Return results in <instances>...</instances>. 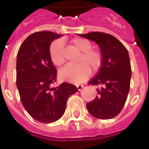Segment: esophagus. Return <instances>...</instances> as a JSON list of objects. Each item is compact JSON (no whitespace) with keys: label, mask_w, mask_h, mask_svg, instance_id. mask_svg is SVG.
I'll use <instances>...</instances> for the list:
<instances>
[{"label":"esophagus","mask_w":149,"mask_h":149,"mask_svg":"<svg viewBox=\"0 0 149 149\" xmlns=\"http://www.w3.org/2000/svg\"><path fill=\"white\" fill-rule=\"evenodd\" d=\"M77 89L80 91L81 90V89H82L83 87H84V85H82V84H78V85H77Z\"/></svg>","instance_id":"34e87169"}]
</instances>
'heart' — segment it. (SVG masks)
<instances>
[{
  "mask_svg": "<svg viewBox=\"0 0 149 149\" xmlns=\"http://www.w3.org/2000/svg\"><path fill=\"white\" fill-rule=\"evenodd\" d=\"M73 47L80 52L77 64L67 65L60 71L62 78L74 83H80L84 81L91 73V68L96 72L100 68L102 63V56L98 50L93 48V44L84 38H75L72 41ZM49 55L51 62L56 66H61L65 58L63 55V42L56 40L51 43L49 48Z\"/></svg>",
  "mask_w": 149,
  "mask_h": 149,
  "instance_id": "1",
  "label": "heart"
}]
</instances>
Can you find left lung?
Instances as JSON below:
<instances>
[{
    "mask_svg": "<svg viewBox=\"0 0 149 149\" xmlns=\"http://www.w3.org/2000/svg\"><path fill=\"white\" fill-rule=\"evenodd\" d=\"M99 46L102 63L99 71L88 84L100 86L98 95L86 104L92 116L100 119L116 116L123 108L130 89L131 62L128 51L113 36L101 32L78 34Z\"/></svg>",
    "mask_w": 149,
    "mask_h": 149,
    "instance_id": "left-lung-1",
    "label": "left lung"
}]
</instances>
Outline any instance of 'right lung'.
Here are the masks:
<instances>
[{
    "label": "right lung",
    "instance_id": "right-lung-1",
    "mask_svg": "<svg viewBox=\"0 0 149 149\" xmlns=\"http://www.w3.org/2000/svg\"><path fill=\"white\" fill-rule=\"evenodd\" d=\"M62 35L51 31L29 36L18 50L16 85L24 107L38 122L52 123L61 118L70 95L77 88L68 83L52 87L56 68L49 55L51 43Z\"/></svg>",
    "mask_w": 149,
    "mask_h": 149
}]
</instances>
